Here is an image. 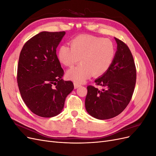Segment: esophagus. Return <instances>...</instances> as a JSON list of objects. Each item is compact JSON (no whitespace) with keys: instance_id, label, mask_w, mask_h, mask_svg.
I'll return each instance as SVG.
<instances>
[{"instance_id":"esophagus-1","label":"esophagus","mask_w":156,"mask_h":156,"mask_svg":"<svg viewBox=\"0 0 156 156\" xmlns=\"http://www.w3.org/2000/svg\"><path fill=\"white\" fill-rule=\"evenodd\" d=\"M73 84H74V88H75V89L77 88H79V87H81V84H79V83H75V82H74V83H73Z\"/></svg>"}]
</instances>
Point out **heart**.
I'll return each mask as SVG.
<instances>
[{
	"instance_id": "heart-1",
	"label": "heart",
	"mask_w": 156,
	"mask_h": 156,
	"mask_svg": "<svg viewBox=\"0 0 156 156\" xmlns=\"http://www.w3.org/2000/svg\"><path fill=\"white\" fill-rule=\"evenodd\" d=\"M70 44L71 47L61 45L57 56L60 62L68 67L81 61V64L67 72V77L74 82L81 83L92 75L101 76L111 66L116 49L109 39L81 34L71 40Z\"/></svg>"
}]
</instances>
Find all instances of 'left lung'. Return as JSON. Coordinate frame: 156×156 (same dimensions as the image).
Segmentation results:
<instances>
[{
    "mask_svg": "<svg viewBox=\"0 0 156 156\" xmlns=\"http://www.w3.org/2000/svg\"><path fill=\"white\" fill-rule=\"evenodd\" d=\"M115 39L117 51L113 62L107 72L95 80L102 90L87 87L86 110L90 115L100 120L112 119L123 111L133 96L136 83V68L133 55L127 45Z\"/></svg>",
    "mask_w": 156,
    "mask_h": 156,
    "instance_id": "left-lung-1",
    "label": "left lung"
}]
</instances>
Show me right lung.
Here are the masks:
<instances>
[{"mask_svg": "<svg viewBox=\"0 0 156 156\" xmlns=\"http://www.w3.org/2000/svg\"><path fill=\"white\" fill-rule=\"evenodd\" d=\"M66 32H41L23 45L17 81L23 100L35 115L53 117L62 112L73 84L62 79L64 70L56 49Z\"/></svg>", "mask_w": 156, "mask_h": 156, "instance_id": "right-lung-1", "label": "right lung"}]
</instances>
